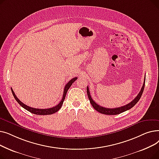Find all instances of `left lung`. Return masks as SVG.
I'll list each match as a JSON object with an SVG mask.
<instances>
[{"label":"left lung","mask_w":159,"mask_h":159,"mask_svg":"<svg viewBox=\"0 0 159 159\" xmlns=\"http://www.w3.org/2000/svg\"><path fill=\"white\" fill-rule=\"evenodd\" d=\"M145 81H146V77L144 78L143 86V87H142V88L140 89V91L139 93L137 96L129 104L125 105L124 106L119 107L106 108V107H102L101 106L98 105V104H97L92 99V98H91V97L90 95V92H89L88 86L87 87V94H88V98L89 100V102H90L91 104L92 105V106L93 107L94 109L96 111H97L98 112L102 113V114H105V115H118V114H120L122 112H124V111H126L131 109V107H133L138 102V101H139L141 96H142V94H143V91H144V86H145Z\"/></svg>","instance_id":"left-lung-1"}]
</instances>
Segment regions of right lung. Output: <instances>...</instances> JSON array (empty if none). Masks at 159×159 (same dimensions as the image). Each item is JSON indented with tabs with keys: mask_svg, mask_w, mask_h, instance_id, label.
Here are the masks:
<instances>
[{
	"mask_svg": "<svg viewBox=\"0 0 159 159\" xmlns=\"http://www.w3.org/2000/svg\"><path fill=\"white\" fill-rule=\"evenodd\" d=\"M77 79V77H75V78H73L72 79H71L68 83H67L66 85L64 87V92H63V95H62V98L61 101V102L58 103L57 106L53 107H50V108H48V109H37V108H33V107H30L26 104H24V103H22L20 100L16 97V96L15 95L14 91L13 90L12 88H11V92L13 93V95L14 97V98H15V100L16 101V102H17L23 108H24L25 110H28V111L33 113V114H35V115H52L53 113H55L56 112H57L58 110H59L61 109V106H62L63 104V102H64V101L65 99V97H66V95L67 93V92H68V90L69 89V88L71 87V86L72 85L73 83Z\"/></svg>",
	"mask_w": 159,
	"mask_h": 159,
	"instance_id": "add662e5",
	"label": "right lung"
}]
</instances>
